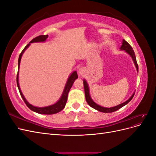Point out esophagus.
<instances>
[{"mask_svg": "<svg viewBox=\"0 0 156 156\" xmlns=\"http://www.w3.org/2000/svg\"><path fill=\"white\" fill-rule=\"evenodd\" d=\"M85 73H86V69L83 67L80 68L78 70V73L79 76H82V75H83Z\"/></svg>", "mask_w": 156, "mask_h": 156, "instance_id": "obj_1", "label": "esophagus"}]
</instances>
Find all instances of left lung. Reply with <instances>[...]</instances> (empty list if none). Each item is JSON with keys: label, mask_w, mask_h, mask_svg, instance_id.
<instances>
[{"label": "left lung", "mask_w": 156, "mask_h": 156, "mask_svg": "<svg viewBox=\"0 0 156 156\" xmlns=\"http://www.w3.org/2000/svg\"><path fill=\"white\" fill-rule=\"evenodd\" d=\"M120 49L122 51H125L126 53L131 56L132 60H133V61L134 64L135 66V68L136 69V71H137V72H139L138 64H137V62H136L135 53H134L133 49H132V48L131 47V45L128 43H127L126 40H122V44L120 47ZM83 84H84V93H85V98H86V101H87V103L91 107L94 108V109H96V110L100 111V112H115L117 110L120 109V108H122V107H124V105L127 104V103H128L132 100V98H133L134 94H135V92H134L133 94H132V96L127 101H126L125 102L122 103H120V104L116 106L110 107V108L103 107H101L100 105H98L97 103H96L92 100V99L90 97V95L88 84L85 79L83 80Z\"/></svg>", "instance_id": "left-lung-1"}]
</instances>
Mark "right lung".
Returning a JSON list of instances; mask_svg holds the SVG:
<instances>
[{
    "mask_svg": "<svg viewBox=\"0 0 156 156\" xmlns=\"http://www.w3.org/2000/svg\"><path fill=\"white\" fill-rule=\"evenodd\" d=\"M48 37V35H41L36 37L35 38L32 40L30 43L27 45L25 48L23 49L21 54L20 55V56H19V60H18V69H20V62H21V59L22 57V55L24 53L25 51L29 48L30 44L32 43H37V42H44L46 39ZM78 78V75L76 71H74V72L71 74L67 82L66 83V85L64 87V89L63 90V92L62 94V96H61L60 98L58 100V101L55 103V104L51 105L49 106H47V107H35L34 105H32L27 101L25 98L23 96V94L20 89V84H19V69H18V72L17 75V85L19 89V91H20V93L21 94V96L22 97L23 100H24L25 104L27 106L29 107L30 110L32 111L36 112L37 113H39V114H43V115H53L56 114L60 111H62L63 108L65 107L66 104L67 100H68V92L69 91L70 88H72L73 84L74 81H75V79H77Z\"/></svg>",
    "mask_w": 156,
    "mask_h": 156,
    "instance_id": "obj_1",
    "label": "right lung"
}]
</instances>
